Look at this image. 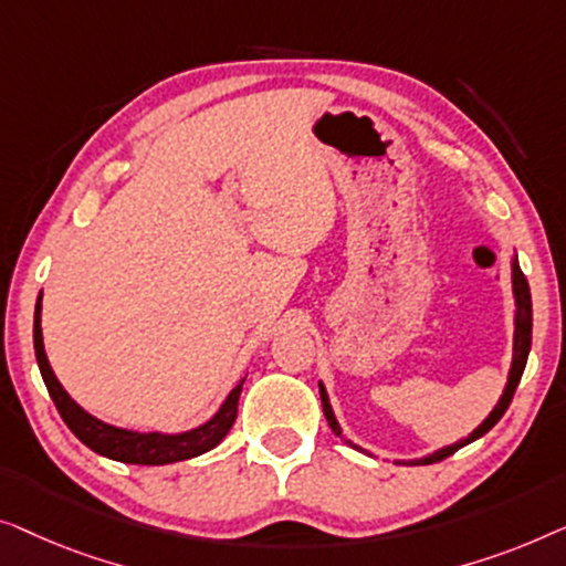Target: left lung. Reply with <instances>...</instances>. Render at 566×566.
I'll return each mask as SVG.
<instances>
[{
  "label": "left lung",
  "instance_id": "8db88e82",
  "mask_svg": "<svg viewBox=\"0 0 566 566\" xmlns=\"http://www.w3.org/2000/svg\"><path fill=\"white\" fill-rule=\"evenodd\" d=\"M513 292H515V307H518V315H515V344H513V366H511V377H507V387H505L503 397H500L497 408L492 410V412H490V418L484 420V423H482L480 428H476L474 433H469L464 441H459V443H451V446H446V449H441V451L431 453V457H426V459H418V461H408V464H433V461H441V459H446V457H451V453H453V451H459L461 446L472 443V441L480 439V436L488 433L490 428L495 426L497 420L505 416L507 405H511L513 395H515V389H518V381H521V377H523L525 361H528V352H531V331H533V307H531V290H528V282H525L523 272H521L518 261H515V264H513ZM321 400H323V412H325V420H328V426L333 428V433L340 436V426H338L336 416H333V410H331V402H328V395H325V387H323V385H321ZM340 439H344V436H340ZM344 441H346V439H344ZM346 443H348V446H354L352 441H346Z\"/></svg>",
  "mask_w": 566,
  "mask_h": 566
}]
</instances>
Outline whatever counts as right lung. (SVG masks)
Here are the masks:
<instances>
[{
  "instance_id": "right-lung-1",
  "label": "right lung",
  "mask_w": 566,
  "mask_h": 566,
  "mask_svg": "<svg viewBox=\"0 0 566 566\" xmlns=\"http://www.w3.org/2000/svg\"><path fill=\"white\" fill-rule=\"evenodd\" d=\"M33 340H35V359H38V366H41L48 395H51V400L55 402V410L61 412L63 423L71 428V433H74L78 441L90 446L92 451L102 453V457L125 461V464H171V461H185L214 449V446L226 439L228 431L235 423L238 397H241L243 381L228 395V400L222 402V408L218 412H214V418H210L205 426L195 428V431L189 433H177V436L135 433V431H123V428L102 423V420L92 418L90 412H84L74 400H71L66 389H63L59 385V379H55L51 364H48V356L43 348V333H41V297H38V305H35Z\"/></svg>"
}]
</instances>
